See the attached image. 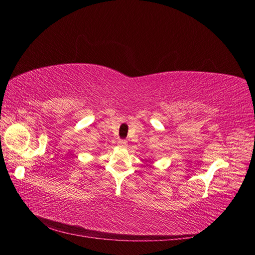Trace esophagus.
Returning a JSON list of instances; mask_svg holds the SVG:
<instances>
[{
	"label": "esophagus",
	"mask_w": 255,
	"mask_h": 255,
	"mask_svg": "<svg viewBox=\"0 0 255 255\" xmlns=\"http://www.w3.org/2000/svg\"><path fill=\"white\" fill-rule=\"evenodd\" d=\"M118 145L120 146V147H126V146H127V140L119 139V140H118Z\"/></svg>",
	"instance_id": "34e87169"
}]
</instances>
